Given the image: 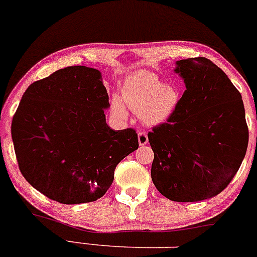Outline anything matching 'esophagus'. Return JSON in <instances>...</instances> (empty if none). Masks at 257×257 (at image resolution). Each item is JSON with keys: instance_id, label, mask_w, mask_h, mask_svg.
<instances>
[{"instance_id": "1", "label": "esophagus", "mask_w": 257, "mask_h": 257, "mask_svg": "<svg viewBox=\"0 0 257 257\" xmlns=\"http://www.w3.org/2000/svg\"><path fill=\"white\" fill-rule=\"evenodd\" d=\"M138 139H139V144H140V146H144V145H146L148 142V137L146 132L144 131H140L138 133Z\"/></svg>"}]
</instances>
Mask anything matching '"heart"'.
I'll use <instances>...</instances> for the list:
<instances>
[{"instance_id":"obj_1","label":"heart","mask_w":257,"mask_h":257,"mask_svg":"<svg viewBox=\"0 0 257 257\" xmlns=\"http://www.w3.org/2000/svg\"><path fill=\"white\" fill-rule=\"evenodd\" d=\"M122 93L128 106L148 125L164 122L177 106L179 99L175 87L164 85L156 74L145 70L133 74L125 80ZM112 105L116 110H123L118 97H113Z\"/></svg>"}]
</instances>
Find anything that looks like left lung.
<instances>
[{
	"instance_id": "left-lung-1",
	"label": "left lung",
	"mask_w": 257,
	"mask_h": 257,
	"mask_svg": "<svg viewBox=\"0 0 257 257\" xmlns=\"http://www.w3.org/2000/svg\"><path fill=\"white\" fill-rule=\"evenodd\" d=\"M185 87L166 122L153 126L151 176L162 195L194 202L220 194L246 153L249 131L239 91L206 57L177 61Z\"/></svg>"
}]
</instances>
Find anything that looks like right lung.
<instances>
[{
  "instance_id": "add662e5",
  "label": "right lung",
  "mask_w": 257,
  "mask_h": 257,
  "mask_svg": "<svg viewBox=\"0 0 257 257\" xmlns=\"http://www.w3.org/2000/svg\"><path fill=\"white\" fill-rule=\"evenodd\" d=\"M106 107L109 95L93 68L67 67L30 85L12 122L25 179L64 205L103 196L117 164L139 148L135 129L106 124Z\"/></svg>"
}]
</instances>
